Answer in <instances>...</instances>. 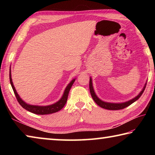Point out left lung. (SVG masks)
Segmentation results:
<instances>
[{
    "mask_svg": "<svg viewBox=\"0 0 155 155\" xmlns=\"http://www.w3.org/2000/svg\"><path fill=\"white\" fill-rule=\"evenodd\" d=\"M146 84L144 86L143 89L142 90V91H141V92L139 94V95L137 96L132 100H130V101H128V102H126V103H105V102H103L101 100H100L98 97L96 96L95 92H94V89H93V86H92V81H91V78H90V93H91V97H92V98L94 99V101H95V103L98 104V106H100L103 109H109V110H119V109H124L126 107H127L128 106H129L130 104H131L132 103H134L137 100H138L139 98H140V96L142 95L143 92L144 91V90H145L146 88Z\"/></svg>",
    "mask_w": 155,
    "mask_h": 155,
    "instance_id": "1",
    "label": "left lung"
}]
</instances>
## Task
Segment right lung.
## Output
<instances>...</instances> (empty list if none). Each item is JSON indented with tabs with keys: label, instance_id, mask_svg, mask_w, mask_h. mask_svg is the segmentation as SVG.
I'll return each instance as SVG.
<instances>
[{
	"label": "right lung",
	"instance_id": "add662e5",
	"mask_svg": "<svg viewBox=\"0 0 155 155\" xmlns=\"http://www.w3.org/2000/svg\"><path fill=\"white\" fill-rule=\"evenodd\" d=\"M9 80H10V83H11L12 85V89L13 90H14V92L15 94V96L16 97L17 101L20 105L26 110H27V111H30L31 113H33V114H38V115L51 114H53V113H56L57 111H60V110L64 107L65 103H66L68 94H69L70 88L72 87L73 83H74L75 81V79H73L71 82L69 83V85H68L66 87V88H65L64 94V95H63L62 98L60 99L57 103L48 106H35V105H31V104H27L20 98V96L16 92V90H15V89L14 86V84H13V82H12V79L11 77V70H10L9 71Z\"/></svg>",
	"mask_w": 155,
	"mask_h": 155
}]
</instances>
